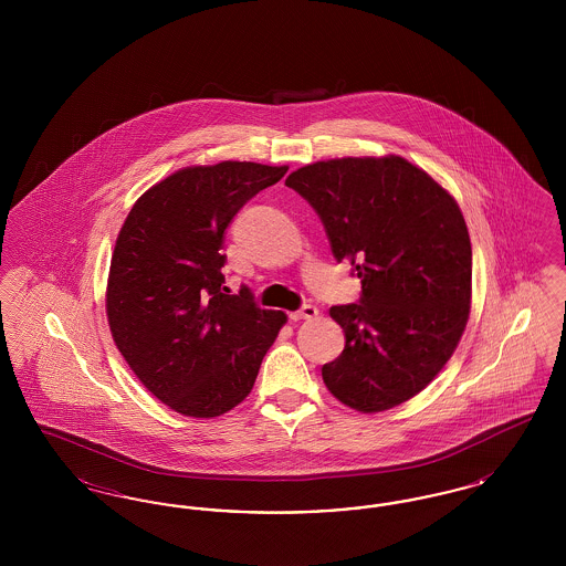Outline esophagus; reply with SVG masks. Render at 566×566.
Listing matches in <instances>:
<instances>
[{
  "instance_id": "34e87169",
  "label": "esophagus",
  "mask_w": 566,
  "mask_h": 566,
  "mask_svg": "<svg viewBox=\"0 0 566 566\" xmlns=\"http://www.w3.org/2000/svg\"><path fill=\"white\" fill-rule=\"evenodd\" d=\"M316 316H318V307H316V305H310V303H305L301 310L289 314V318H291L293 323H296V321H312V318H316Z\"/></svg>"
}]
</instances>
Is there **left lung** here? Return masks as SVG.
I'll return each instance as SVG.
<instances>
[{
	"label": "left lung",
	"instance_id": "obj_1",
	"mask_svg": "<svg viewBox=\"0 0 566 566\" xmlns=\"http://www.w3.org/2000/svg\"><path fill=\"white\" fill-rule=\"evenodd\" d=\"M286 187L363 289L331 307L346 346L323 367L326 388L363 413L403 403L450 360L469 321L471 242L457 201L401 157L305 165Z\"/></svg>",
	"mask_w": 566,
	"mask_h": 566
}]
</instances>
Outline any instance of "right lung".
<instances>
[{
    "label": "right lung",
    "mask_w": 566,
    "mask_h": 566,
    "mask_svg": "<svg viewBox=\"0 0 566 566\" xmlns=\"http://www.w3.org/2000/svg\"><path fill=\"white\" fill-rule=\"evenodd\" d=\"M289 167L222 161L187 167L135 201L114 245L108 323L116 348L163 403L214 418L242 403L284 312L224 286V233Z\"/></svg>",
    "instance_id": "1"
}]
</instances>
